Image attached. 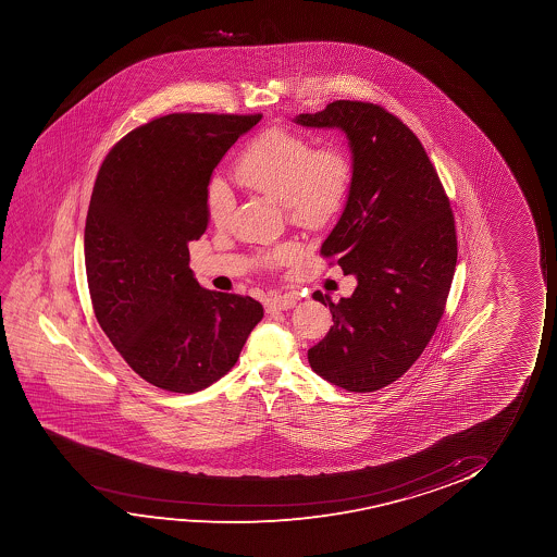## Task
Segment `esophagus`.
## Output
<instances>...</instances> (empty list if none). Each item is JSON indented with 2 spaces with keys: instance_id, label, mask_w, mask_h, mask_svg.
Listing matches in <instances>:
<instances>
[{
  "instance_id": "esophagus-1",
  "label": "esophagus",
  "mask_w": 557,
  "mask_h": 557,
  "mask_svg": "<svg viewBox=\"0 0 557 557\" xmlns=\"http://www.w3.org/2000/svg\"><path fill=\"white\" fill-rule=\"evenodd\" d=\"M297 305L295 295H280V297L270 298L267 302V312H277V310H289Z\"/></svg>"
}]
</instances>
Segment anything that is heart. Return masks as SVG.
<instances>
[{
  "mask_svg": "<svg viewBox=\"0 0 557 557\" xmlns=\"http://www.w3.org/2000/svg\"><path fill=\"white\" fill-rule=\"evenodd\" d=\"M350 153L343 146L313 148L297 131L270 127L252 137L234 165L237 183L247 190L275 199L293 222L321 228L343 211L350 194ZM234 209V194L221 178L207 186V211L214 222L226 221ZM300 255L297 244H283L270 252V267H282Z\"/></svg>",
  "mask_w": 557,
  "mask_h": 557,
  "instance_id": "b5f03b06",
  "label": "heart"
}]
</instances>
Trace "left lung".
Segmentation results:
<instances>
[{"label":"left lung","instance_id":"8db88e82","mask_svg":"<svg viewBox=\"0 0 557 557\" xmlns=\"http://www.w3.org/2000/svg\"><path fill=\"white\" fill-rule=\"evenodd\" d=\"M305 127H338L351 150V184L341 219L321 245L358 287L329 305L333 325L308 350L315 373L348 392H374L420 358L445 312L457 267V230L424 146L388 110L335 100Z\"/></svg>","mask_w":557,"mask_h":557}]
</instances>
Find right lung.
<instances>
[{
    "mask_svg": "<svg viewBox=\"0 0 557 557\" xmlns=\"http://www.w3.org/2000/svg\"><path fill=\"white\" fill-rule=\"evenodd\" d=\"M260 114H169L108 152L85 219L92 310L127 366L153 386L194 394L236 366L264 310L199 287L188 242L209 222L207 186Z\"/></svg>",
    "mask_w": 557,
    "mask_h": 557,
    "instance_id": "1",
    "label": "right lung"
}]
</instances>
